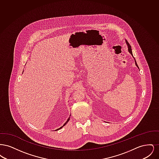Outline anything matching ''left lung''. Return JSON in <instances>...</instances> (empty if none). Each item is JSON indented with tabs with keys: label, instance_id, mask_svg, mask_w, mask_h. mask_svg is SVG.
I'll return each instance as SVG.
<instances>
[{
	"label": "left lung",
	"instance_id": "left-lung-1",
	"mask_svg": "<svg viewBox=\"0 0 159 159\" xmlns=\"http://www.w3.org/2000/svg\"><path fill=\"white\" fill-rule=\"evenodd\" d=\"M125 41H126V45L128 46V51L129 53L131 54V55L133 57V58H134V60H135V65L136 66V67H138V68H139L138 67V65H137V63H136V60H135V58L134 57V56H133V54H132V48H131V46L130 45H129V43H128V42L126 40H125Z\"/></svg>",
	"mask_w": 159,
	"mask_h": 159
}]
</instances>
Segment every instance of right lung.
Here are the masks:
<instances>
[{"instance_id": "obj_1", "label": "right lung", "mask_w": 159, "mask_h": 159, "mask_svg": "<svg viewBox=\"0 0 159 159\" xmlns=\"http://www.w3.org/2000/svg\"><path fill=\"white\" fill-rule=\"evenodd\" d=\"M70 116H71V115H70ZM69 120H70V117H69V118H68V119H67V121H66V123H64V125H63V126H61V128H58V129H56V130H60V129H61L62 128V127H63V126H65V125H66V124H67V122H68V121H69Z\"/></svg>"}]
</instances>
